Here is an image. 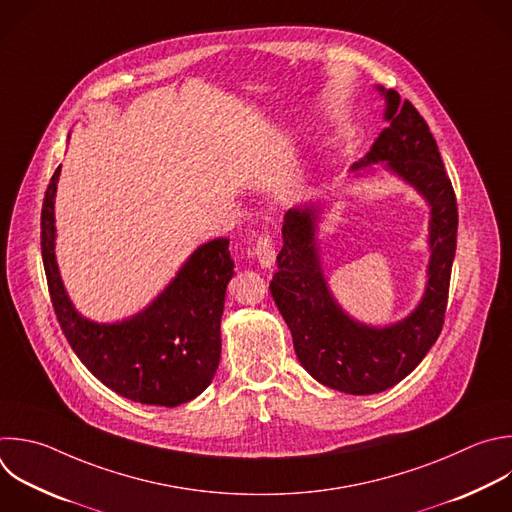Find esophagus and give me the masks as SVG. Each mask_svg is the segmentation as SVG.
Here are the masks:
<instances>
[{"instance_id":"esophagus-1","label":"esophagus","mask_w":512,"mask_h":512,"mask_svg":"<svg viewBox=\"0 0 512 512\" xmlns=\"http://www.w3.org/2000/svg\"><path fill=\"white\" fill-rule=\"evenodd\" d=\"M253 251H255V255H257V259H259L261 267L269 269V267L275 263V247H273V241H271L269 235H261V237L257 239Z\"/></svg>"}]
</instances>
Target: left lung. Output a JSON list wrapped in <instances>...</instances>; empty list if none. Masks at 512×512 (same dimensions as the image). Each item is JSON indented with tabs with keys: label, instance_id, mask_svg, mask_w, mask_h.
I'll use <instances>...</instances> for the list:
<instances>
[{
	"label": "left lung",
	"instance_id": "1",
	"mask_svg": "<svg viewBox=\"0 0 512 512\" xmlns=\"http://www.w3.org/2000/svg\"><path fill=\"white\" fill-rule=\"evenodd\" d=\"M390 122L372 150L354 164L362 168L386 162V168L410 183L430 209L428 283L418 307L388 327H370L352 319L327 289L317 247L313 207L289 209L283 217V247L269 289L291 329L299 364L323 386L364 396L402 382L438 339L448 303L456 253L458 207L438 144L410 100L384 90Z\"/></svg>",
	"mask_w": 512,
	"mask_h": 512
}]
</instances>
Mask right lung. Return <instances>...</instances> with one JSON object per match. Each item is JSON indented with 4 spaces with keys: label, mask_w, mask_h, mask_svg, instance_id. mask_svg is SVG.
<instances>
[{
    "label": "right lung",
    "mask_w": 512,
    "mask_h": 512,
    "mask_svg": "<svg viewBox=\"0 0 512 512\" xmlns=\"http://www.w3.org/2000/svg\"><path fill=\"white\" fill-rule=\"evenodd\" d=\"M60 168L42 205V259L58 323L80 362L132 402L175 408L197 398L221 360V315L233 277L229 239L201 245L177 277L140 313L118 323L82 317L56 263L54 197Z\"/></svg>",
    "instance_id": "add662e5"
}]
</instances>
